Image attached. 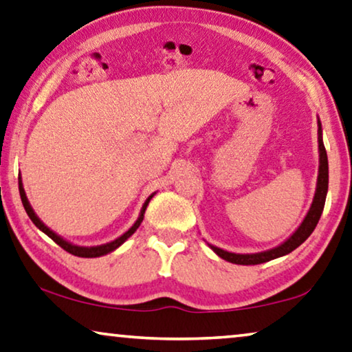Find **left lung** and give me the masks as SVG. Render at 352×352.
<instances>
[{"label": "left lung", "mask_w": 352, "mask_h": 352, "mask_svg": "<svg viewBox=\"0 0 352 352\" xmlns=\"http://www.w3.org/2000/svg\"><path fill=\"white\" fill-rule=\"evenodd\" d=\"M318 150H319V169H318L316 191H314L311 207L305 214V218H303L300 226L294 230L289 239H286L285 242L275 246V248L261 251V253H251V254L230 253V251L218 248V246L208 243L210 248H212L219 258L228 262H232V264L256 265V264H262V262L289 254L291 251H294L297 246H300L303 242H305V240L311 235L314 228H316L319 218H321L324 204H326L327 190H329V161H327L326 146H324V142H322V126H321V122H319V118H318Z\"/></svg>", "instance_id": "1"}]
</instances>
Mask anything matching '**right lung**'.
<instances>
[{
  "label": "right lung",
  "instance_id": "obj_1",
  "mask_svg": "<svg viewBox=\"0 0 352 352\" xmlns=\"http://www.w3.org/2000/svg\"><path fill=\"white\" fill-rule=\"evenodd\" d=\"M19 190H20V197H22L23 207H25V210H26V213H28V217H30L31 221L34 223V226L38 228L39 230H42V232H44L45 235H49V237H50L52 240H54V242H55L56 245H60L63 250H66L67 253H71V254H74V256H78V258H99V256H104V254L112 253V251L117 250L118 246H122V245L126 242V240H128V239L131 237V235H133V234L135 232V230H138V228L140 226V223H142V219H144V213H145V210H146V206H148L150 201H151V197H153L155 194H156V192H153V194H150L148 197H146V201L144 202L142 208H140L139 218L135 219V223L133 224V226H131L128 230H126V232H124L123 235H120L118 239H115V240H112V242L104 243V245L80 246V245H74V243L67 242L66 239H63L61 235L54 232V230H52L50 228H47L45 224L41 221V218L38 217V214L34 213V210H33V207H31L28 197H26L25 190H23L22 177H19Z\"/></svg>",
  "mask_w": 352,
  "mask_h": 352
}]
</instances>
